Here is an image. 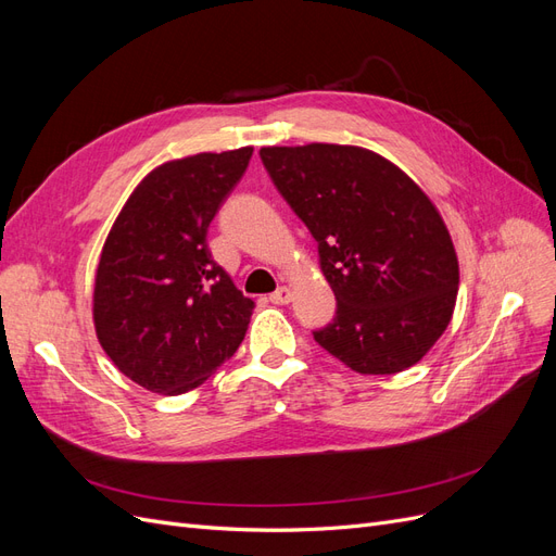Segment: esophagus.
Listing matches in <instances>:
<instances>
[{
	"mask_svg": "<svg viewBox=\"0 0 556 556\" xmlns=\"http://www.w3.org/2000/svg\"><path fill=\"white\" fill-rule=\"evenodd\" d=\"M268 299H271L274 304H278V306H285V304H290V301H292V290L288 288V285H282V288H278Z\"/></svg>",
	"mask_w": 556,
	"mask_h": 556,
	"instance_id": "esophagus-1",
	"label": "esophagus"
}]
</instances>
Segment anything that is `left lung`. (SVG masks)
Wrapping results in <instances>:
<instances>
[{"instance_id":"left-lung-1","label":"left lung","mask_w":556,"mask_h":556,"mask_svg":"<svg viewBox=\"0 0 556 556\" xmlns=\"http://www.w3.org/2000/svg\"><path fill=\"white\" fill-rule=\"evenodd\" d=\"M260 155L317 241L339 301L315 341L362 376L417 364L447 329L459 290L457 252L427 192L359 146H266Z\"/></svg>"}]
</instances>
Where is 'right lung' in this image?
Masks as SVG:
<instances>
[{
    "mask_svg": "<svg viewBox=\"0 0 556 556\" xmlns=\"http://www.w3.org/2000/svg\"><path fill=\"white\" fill-rule=\"evenodd\" d=\"M250 157L245 146L155 166L104 241L92 292L97 339L148 392L194 390L248 331L255 301L213 262L206 233Z\"/></svg>",
    "mask_w": 556,
    "mask_h": 556,
    "instance_id": "1",
    "label": "right lung"
}]
</instances>
